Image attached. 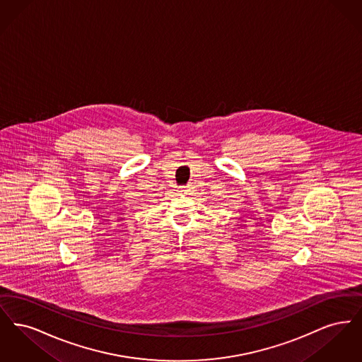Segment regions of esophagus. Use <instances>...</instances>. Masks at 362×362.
<instances>
[{"label":"esophagus","mask_w":362,"mask_h":362,"mask_svg":"<svg viewBox=\"0 0 362 362\" xmlns=\"http://www.w3.org/2000/svg\"><path fill=\"white\" fill-rule=\"evenodd\" d=\"M192 191L191 187H182V189H179V194H189Z\"/></svg>","instance_id":"obj_1"}]
</instances>
